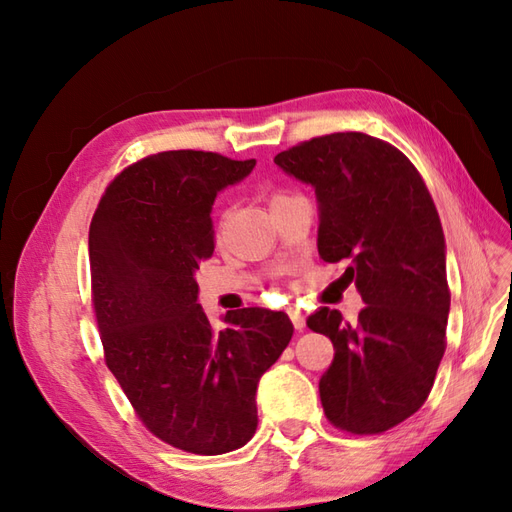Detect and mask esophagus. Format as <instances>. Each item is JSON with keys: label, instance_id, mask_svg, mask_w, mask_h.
<instances>
[{"label": "esophagus", "instance_id": "esophagus-1", "mask_svg": "<svg viewBox=\"0 0 512 512\" xmlns=\"http://www.w3.org/2000/svg\"><path fill=\"white\" fill-rule=\"evenodd\" d=\"M289 319H291V324H294L296 330H302V328H304V313H302V311L291 309V311H289Z\"/></svg>", "mask_w": 512, "mask_h": 512}]
</instances>
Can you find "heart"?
Listing matches in <instances>:
<instances>
[{
	"label": "heart",
	"instance_id": "obj_1",
	"mask_svg": "<svg viewBox=\"0 0 512 512\" xmlns=\"http://www.w3.org/2000/svg\"><path fill=\"white\" fill-rule=\"evenodd\" d=\"M274 197H279V195H274ZM225 229V221H221V223H218V233H221Z\"/></svg>",
	"mask_w": 512,
	"mask_h": 512
}]
</instances>
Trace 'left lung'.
I'll use <instances>...</instances> for the list:
<instances>
[{"label":"left lung","mask_w":512,"mask_h":512,"mask_svg":"<svg viewBox=\"0 0 512 512\" xmlns=\"http://www.w3.org/2000/svg\"><path fill=\"white\" fill-rule=\"evenodd\" d=\"M274 163L315 188L319 257L347 261L341 279L367 304L356 324L328 306L306 319L334 345L324 414L347 433H384L427 401L446 349V244L429 188L401 150L364 133L313 137Z\"/></svg>","instance_id":"left-lung-1"}]
</instances>
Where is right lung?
<instances>
[{"label": "right lung", "instance_id": "add662e5", "mask_svg": "<svg viewBox=\"0 0 512 512\" xmlns=\"http://www.w3.org/2000/svg\"><path fill=\"white\" fill-rule=\"evenodd\" d=\"M255 167L171 150L128 165L90 225L92 304L109 371L145 429L193 455L242 448L257 429L259 377L294 326L283 311H227L216 330L195 272L214 253L212 206Z\"/></svg>", "mask_w": 512, "mask_h": 512}]
</instances>
